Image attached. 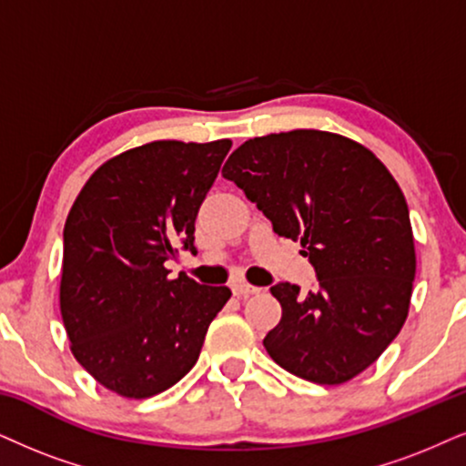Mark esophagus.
<instances>
[{
	"mask_svg": "<svg viewBox=\"0 0 466 466\" xmlns=\"http://www.w3.org/2000/svg\"><path fill=\"white\" fill-rule=\"evenodd\" d=\"M232 292L237 294V297H251V294L260 292V288L245 284V281H237V284H232Z\"/></svg>",
	"mask_w": 466,
	"mask_h": 466,
	"instance_id": "esophagus-1",
	"label": "esophagus"
}]
</instances>
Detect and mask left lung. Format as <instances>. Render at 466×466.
<instances>
[{"mask_svg": "<svg viewBox=\"0 0 466 466\" xmlns=\"http://www.w3.org/2000/svg\"><path fill=\"white\" fill-rule=\"evenodd\" d=\"M221 174L275 234L301 240L318 277L308 294L270 288L281 305L264 338L270 359L318 385L355 379L396 339L413 294V229L390 169L357 141L299 128L245 141Z\"/></svg>", "mask_w": 466, "mask_h": 466, "instance_id": "left-lung-1", "label": "left lung"}]
</instances>
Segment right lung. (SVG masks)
Listing matches in <instances>:
<instances>
[{
	"mask_svg": "<svg viewBox=\"0 0 466 466\" xmlns=\"http://www.w3.org/2000/svg\"><path fill=\"white\" fill-rule=\"evenodd\" d=\"M229 139H163L109 158L76 196L64 226L60 309L70 350L125 398H150L196 365L206 331L232 297L165 262L196 251L206 193Z\"/></svg>",
	"mask_w": 466,
	"mask_h": 466,
	"instance_id": "add662e5",
	"label": "right lung"
}]
</instances>
